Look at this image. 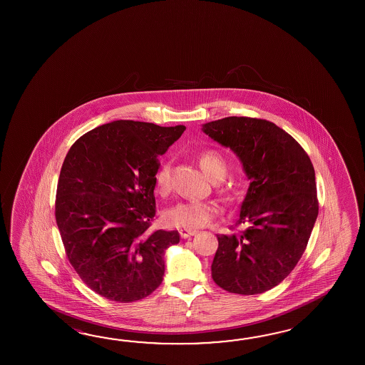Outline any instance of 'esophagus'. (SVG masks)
Returning a JSON list of instances; mask_svg holds the SVG:
<instances>
[{
	"instance_id": "esophagus-1",
	"label": "esophagus",
	"mask_w": 365,
	"mask_h": 365,
	"mask_svg": "<svg viewBox=\"0 0 365 365\" xmlns=\"http://www.w3.org/2000/svg\"><path fill=\"white\" fill-rule=\"evenodd\" d=\"M180 236L182 237V239H187V237H190V236H194L197 231L195 230H184V228H181L179 231Z\"/></svg>"
}]
</instances>
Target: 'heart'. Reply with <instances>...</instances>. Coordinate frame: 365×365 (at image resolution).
I'll return each instance as SVG.
<instances>
[{"label":"heart","instance_id":"obj_1","mask_svg":"<svg viewBox=\"0 0 365 365\" xmlns=\"http://www.w3.org/2000/svg\"><path fill=\"white\" fill-rule=\"evenodd\" d=\"M198 163L202 171L212 181H220L227 175V163L223 155L217 150H205L198 155ZM172 164L164 162L155 173L156 189L160 193H167L171 189ZM225 198H231V190L223 189ZM217 209L212 203L206 201H181L164 211V222L184 230H198L209 223L215 217Z\"/></svg>","mask_w":365,"mask_h":365}]
</instances>
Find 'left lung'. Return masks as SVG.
Masks as SVG:
<instances>
[{"label":"left lung","instance_id":"8db88e82","mask_svg":"<svg viewBox=\"0 0 365 365\" xmlns=\"http://www.w3.org/2000/svg\"><path fill=\"white\" fill-rule=\"evenodd\" d=\"M230 148L250 180L232 235H217L212 279L231 294L257 295L295 269L318 215L314 168L304 148L267 120L225 117L202 126Z\"/></svg>","mask_w":365,"mask_h":365}]
</instances>
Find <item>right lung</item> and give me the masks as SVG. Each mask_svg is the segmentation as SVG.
Instances as JSON below:
<instances>
[{
    "mask_svg": "<svg viewBox=\"0 0 365 365\" xmlns=\"http://www.w3.org/2000/svg\"><path fill=\"white\" fill-rule=\"evenodd\" d=\"M184 125L118 120L78 138L62 163L56 222L70 264L86 286L118 303L153 294L178 231H148L155 217L158 158Z\"/></svg>",
    "mask_w": 365,
    "mask_h": 365,
    "instance_id": "obj_1",
    "label": "right lung"
}]
</instances>
